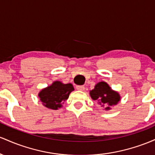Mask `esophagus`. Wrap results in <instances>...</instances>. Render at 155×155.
<instances>
[{"instance_id": "esophagus-1", "label": "esophagus", "mask_w": 155, "mask_h": 155, "mask_svg": "<svg viewBox=\"0 0 155 155\" xmlns=\"http://www.w3.org/2000/svg\"><path fill=\"white\" fill-rule=\"evenodd\" d=\"M76 88L78 90H79V91H83L85 89V87L83 86H76Z\"/></svg>"}]
</instances>
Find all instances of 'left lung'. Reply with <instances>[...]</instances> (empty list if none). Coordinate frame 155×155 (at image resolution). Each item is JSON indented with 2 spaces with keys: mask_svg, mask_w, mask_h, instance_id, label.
<instances>
[{
  "mask_svg": "<svg viewBox=\"0 0 155 155\" xmlns=\"http://www.w3.org/2000/svg\"><path fill=\"white\" fill-rule=\"evenodd\" d=\"M90 96L92 100H97L102 107H105V109L107 110H110V106L117 105L121 99L119 94L113 91L104 81L97 83L94 88L90 91Z\"/></svg>",
  "mask_w": 155,
  "mask_h": 155,
  "instance_id": "8db88e82",
  "label": "left lung"
}]
</instances>
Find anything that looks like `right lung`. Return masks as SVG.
I'll use <instances>...</instances> for the list:
<instances>
[{"instance_id": "obj_1", "label": "right lung", "mask_w": 155, "mask_h": 155, "mask_svg": "<svg viewBox=\"0 0 155 155\" xmlns=\"http://www.w3.org/2000/svg\"><path fill=\"white\" fill-rule=\"evenodd\" d=\"M74 91L71 83L64 84L61 81H55L39 93V97L43 105L53 110H58L69 98V94Z\"/></svg>"}]
</instances>
